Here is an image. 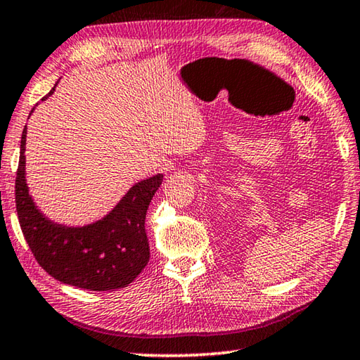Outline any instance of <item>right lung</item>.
I'll return each mask as SVG.
<instances>
[{
	"instance_id": "obj_1",
	"label": "right lung",
	"mask_w": 360,
	"mask_h": 360,
	"mask_svg": "<svg viewBox=\"0 0 360 360\" xmlns=\"http://www.w3.org/2000/svg\"><path fill=\"white\" fill-rule=\"evenodd\" d=\"M53 93L54 88L48 96ZM25 141L27 127L20 139L15 208L22 233L38 264L56 281L78 288L107 292L127 287L149 261L146 214L163 174L136 182L110 213L93 224H57L37 208L28 193Z\"/></svg>"
}]
</instances>
